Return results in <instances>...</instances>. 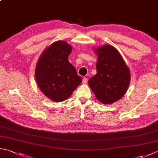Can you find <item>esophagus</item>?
Wrapping results in <instances>:
<instances>
[{
  "mask_svg": "<svg viewBox=\"0 0 158 158\" xmlns=\"http://www.w3.org/2000/svg\"><path fill=\"white\" fill-rule=\"evenodd\" d=\"M87 82H88V79H87L86 77H84V78L83 79L82 83H83V84H85V83H87Z\"/></svg>",
  "mask_w": 158,
  "mask_h": 158,
  "instance_id": "34e87169",
  "label": "esophagus"
}]
</instances>
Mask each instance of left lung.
Returning <instances> with one entry per match:
<instances>
[{
    "instance_id": "8db88e82",
    "label": "left lung",
    "mask_w": 158,
    "mask_h": 158,
    "mask_svg": "<svg viewBox=\"0 0 158 158\" xmlns=\"http://www.w3.org/2000/svg\"><path fill=\"white\" fill-rule=\"evenodd\" d=\"M94 51L98 56L97 73L88 80V84L100 102L110 105L125 95L130 84V70L112 45H105Z\"/></svg>"
}]
</instances>
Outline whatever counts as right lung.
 <instances>
[{"instance_id":"right-lung-1","label":"right lung","mask_w":158,"mask_h":158,"mask_svg":"<svg viewBox=\"0 0 158 158\" xmlns=\"http://www.w3.org/2000/svg\"><path fill=\"white\" fill-rule=\"evenodd\" d=\"M72 47L58 41L50 45L40 57L35 69L39 88L48 98L54 102L69 98L82 82L76 69L69 62Z\"/></svg>"}]
</instances>
